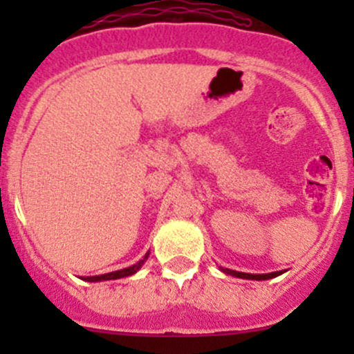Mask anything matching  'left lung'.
Returning <instances> with one entry per match:
<instances>
[{
	"label": "left lung",
	"instance_id": "1",
	"mask_svg": "<svg viewBox=\"0 0 354 354\" xmlns=\"http://www.w3.org/2000/svg\"><path fill=\"white\" fill-rule=\"evenodd\" d=\"M224 274H230L233 277H240V279H250V281H267V279H272V277H277L283 274V270L279 272H270V274H248V272H238V270H231V269H223Z\"/></svg>",
	"mask_w": 354,
	"mask_h": 354
}]
</instances>
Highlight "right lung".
<instances>
[{
  "instance_id": "add662e5",
  "label": "right lung",
  "mask_w": 354,
  "mask_h": 354,
  "mask_svg": "<svg viewBox=\"0 0 354 354\" xmlns=\"http://www.w3.org/2000/svg\"><path fill=\"white\" fill-rule=\"evenodd\" d=\"M149 259V252L145 253V257L142 260H138L137 263H133L131 267H127V269H121V270H114V272H108V274H101V276H88V277H82L84 281L87 283H99V281H113V279H121V277H128V276H133L137 270H140V267L144 266L145 260Z\"/></svg>"
}]
</instances>
